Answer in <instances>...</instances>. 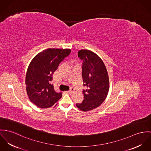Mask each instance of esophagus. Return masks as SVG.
I'll return each instance as SVG.
<instances>
[{
	"mask_svg": "<svg viewBox=\"0 0 151 151\" xmlns=\"http://www.w3.org/2000/svg\"><path fill=\"white\" fill-rule=\"evenodd\" d=\"M74 88H73V87H71L70 88V89L69 90H68V91H67V93H72L73 91H74Z\"/></svg>",
	"mask_w": 151,
	"mask_h": 151,
	"instance_id": "1",
	"label": "esophagus"
}]
</instances>
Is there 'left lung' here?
I'll return each mask as SVG.
<instances>
[{"label":"left lung","mask_w":151,"mask_h":151,"mask_svg":"<svg viewBox=\"0 0 151 151\" xmlns=\"http://www.w3.org/2000/svg\"><path fill=\"white\" fill-rule=\"evenodd\" d=\"M78 57L83 61L82 78L86 89L84 100L76 106L86 112L93 110L104 101L109 89V80L106 67L100 57L92 51H79Z\"/></svg>","instance_id":"1"}]
</instances>
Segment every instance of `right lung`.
<instances>
[{
    "label": "right lung",
    "mask_w": 151,
    "mask_h": 151,
    "mask_svg": "<svg viewBox=\"0 0 151 151\" xmlns=\"http://www.w3.org/2000/svg\"><path fill=\"white\" fill-rule=\"evenodd\" d=\"M70 49H47L38 53L30 63L26 74L27 93L29 100L40 108L55 105L62 93L54 91L52 75L60 63L69 55Z\"/></svg>",
    "instance_id": "1"
}]
</instances>
